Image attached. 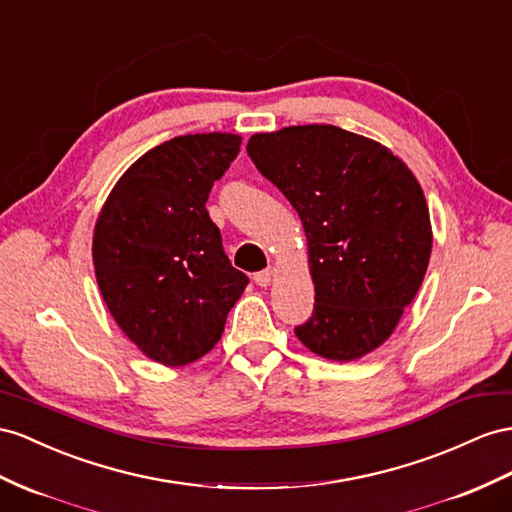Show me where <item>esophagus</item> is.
<instances>
[{
  "mask_svg": "<svg viewBox=\"0 0 512 512\" xmlns=\"http://www.w3.org/2000/svg\"><path fill=\"white\" fill-rule=\"evenodd\" d=\"M272 270L268 268V270H261V272H255V277H253V281L257 283V285H261V287H268L270 283H272Z\"/></svg>",
  "mask_w": 512,
  "mask_h": 512,
  "instance_id": "esophagus-1",
  "label": "esophagus"
}]
</instances>
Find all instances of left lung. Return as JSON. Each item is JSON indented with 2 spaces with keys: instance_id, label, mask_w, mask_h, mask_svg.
I'll list each match as a JSON object with an SVG mask.
<instances>
[{
  "instance_id": "obj_1",
  "label": "left lung",
  "mask_w": 512,
  "mask_h": 512,
  "mask_svg": "<svg viewBox=\"0 0 512 512\" xmlns=\"http://www.w3.org/2000/svg\"><path fill=\"white\" fill-rule=\"evenodd\" d=\"M246 151L307 235L316 305L296 337L331 361L368 355L424 281L432 227L422 186L381 142L335 125L255 134Z\"/></svg>"
}]
</instances>
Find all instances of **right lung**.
<instances>
[{
  "label": "right lung",
  "mask_w": 512,
  "mask_h": 512,
  "mask_svg": "<svg viewBox=\"0 0 512 512\" xmlns=\"http://www.w3.org/2000/svg\"><path fill=\"white\" fill-rule=\"evenodd\" d=\"M240 144L220 131L162 142L125 170L97 218L101 296L131 342L168 368L216 346L248 285L205 207Z\"/></svg>",
  "instance_id": "obj_1"
}]
</instances>
